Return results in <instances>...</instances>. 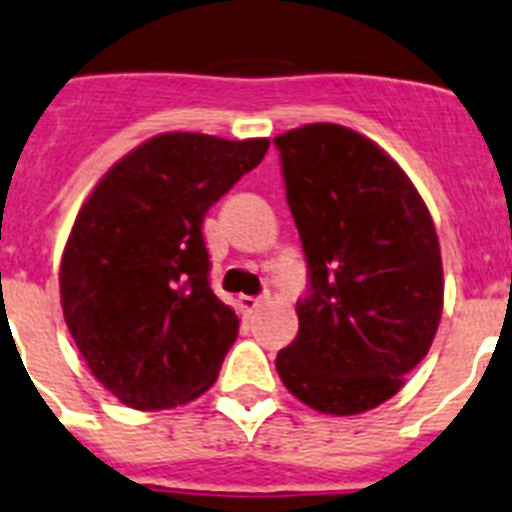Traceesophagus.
Listing matches in <instances>:
<instances>
[{
  "label": "esophagus",
  "instance_id": "1",
  "mask_svg": "<svg viewBox=\"0 0 512 512\" xmlns=\"http://www.w3.org/2000/svg\"><path fill=\"white\" fill-rule=\"evenodd\" d=\"M239 306H242V311H247V314H255L262 306V299L260 296H239Z\"/></svg>",
  "mask_w": 512,
  "mask_h": 512
}]
</instances>
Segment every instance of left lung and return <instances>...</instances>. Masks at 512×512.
Returning <instances> with one entry per match:
<instances>
[{"label": "left lung", "instance_id": "left-lung-1", "mask_svg": "<svg viewBox=\"0 0 512 512\" xmlns=\"http://www.w3.org/2000/svg\"><path fill=\"white\" fill-rule=\"evenodd\" d=\"M306 260L299 335L275 358L293 397L358 415L428 355L443 309L438 234L410 177L361 133L309 123L273 139Z\"/></svg>", "mask_w": 512, "mask_h": 512}]
</instances>
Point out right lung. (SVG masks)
Wrapping results in <instances>:
<instances>
[{
	"label": "right lung",
	"instance_id": "right-lung-1",
	"mask_svg": "<svg viewBox=\"0 0 512 512\" xmlns=\"http://www.w3.org/2000/svg\"><path fill=\"white\" fill-rule=\"evenodd\" d=\"M268 139L162 133L115 164L79 211L61 304L95 379L133 410L201 397L239 335L213 293L203 219Z\"/></svg>",
	"mask_w": 512,
	"mask_h": 512
}]
</instances>
